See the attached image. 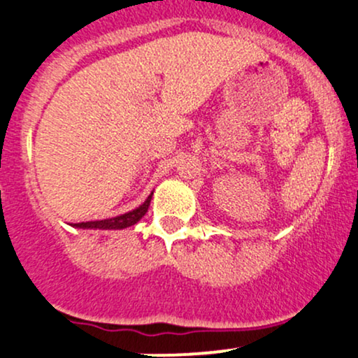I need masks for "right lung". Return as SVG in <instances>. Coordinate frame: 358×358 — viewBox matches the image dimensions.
<instances>
[{
	"label": "right lung",
	"instance_id": "add662e5",
	"mask_svg": "<svg viewBox=\"0 0 358 358\" xmlns=\"http://www.w3.org/2000/svg\"><path fill=\"white\" fill-rule=\"evenodd\" d=\"M152 194L146 199V202L143 206H139L137 209L127 212V214L117 215L112 219H103V221H90V222H78L74 224L76 227H83V229H124V227L134 226L137 221H141L144 214L149 209V203H151Z\"/></svg>",
	"mask_w": 358,
	"mask_h": 358
}]
</instances>
